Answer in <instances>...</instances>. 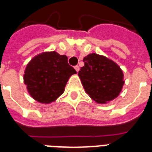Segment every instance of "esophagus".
Returning a JSON list of instances; mask_svg holds the SVG:
<instances>
[{"label":"esophagus","instance_id":"esophagus-1","mask_svg":"<svg viewBox=\"0 0 152 152\" xmlns=\"http://www.w3.org/2000/svg\"><path fill=\"white\" fill-rule=\"evenodd\" d=\"M75 71H76V72H78L79 69H80V67H79L78 65H76V66H75Z\"/></svg>","mask_w":152,"mask_h":152}]
</instances>
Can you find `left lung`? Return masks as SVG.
I'll use <instances>...</instances> for the list:
<instances>
[{
	"mask_svg": "<svg viewBox=\"0 0 152 152\" xmlns=\"http://www.w3.org/2000/svg\"><path fill=\"white\" fill-rule=\"evenodd\" d=\"M78 72L85 92L97 103L104 104L119 96L125 81L120 67L106 56L91 53L84 58Z\"/></svg>",
	"mask_w": 152,
	"mask_h": 152,
	"instance_id": "left-lung-1",
	"label": "left lung"
}]
</instances>
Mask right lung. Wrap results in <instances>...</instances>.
Segmentation results:
<instances>
[{
  "instance_id": "1",
  "label": "right lung",
  "mask_w": 152,
  "mask_h": 152,
  "mask_svg": "<svg viewBox=\"0 0 152 152\" xmlns=\"http://www.w3.org/2000/svg\"><path fill=\"white\" fill-rule=\"evenodd\" d=\"M76 71L68 63V57L56 52H42L33 57L24 72L28 93L36 101L49 104L64 93L68 79Z\"/></svg>"
}]
</instances>
